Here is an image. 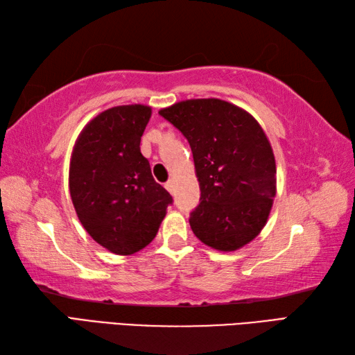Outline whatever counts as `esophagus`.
<instances>
[{
	"label": "esophagus",
	"instance_id": "34e87169",
	"mask_svg": "<svg viewBox=\"0 0 355 355\" xmlns=\"http://www.w3.org/2000/svg\"><path fill=\"white\" fill-rule=\"evenodd\" d=\"M164 187H166V191H169L171 193H173V182H172V180H169V182H166Z\"/></svg>",
	"mask_w": 355,
	"mask_h": 355
}]
</instances>
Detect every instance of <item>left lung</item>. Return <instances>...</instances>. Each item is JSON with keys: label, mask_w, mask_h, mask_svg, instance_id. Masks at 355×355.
Segmentation results:
<instances>
[{"label": "left lung", "mask_w": 355, "mask_h": 355, "mask_svg": "<svg viewBox=\"0 0 355 355\" xmlns=\"http://www.w3.org/2000/svg\"><path fill=\"white\" fill-rule=\"evenodd\" d=\"M187 139L200 183L189 223L201 243L238 250L259 235L276 195V163L261 125L220 99L183 101L158 112Z\"/></svg>", "instance_id": "left-lung-1"}]
</instances>
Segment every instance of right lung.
I'll list each match as a JSON object with an SVG mask.
<instances>
[{"mask_svg": "<svg viewBox=\"0 0 355 355\" xmlns=\"http://www.w3.org/2000/svg\"><path fill=\"white\" fill-rule=\"evenodd\" d=\"M149 117L145 105L103 111L84 128L71 154L70 195L79 221L116 254L146 247L172 205L140 153Z\"/></svg>", "mask_w": 355, "mask_h": 355, "instance_id": "1", "label": "right lung"}]
</instances>
